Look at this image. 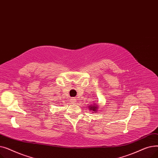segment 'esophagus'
Masks as SVG:
<instances>
[{"label": "esophagus", "instance_id": "1", "mask_svg": "<svg viewBox=\"0 0 158 158\" xmlns=\"http://www.w3.org/2000/svg\"><path fill=\"white\" fill-rule=\"evenodd\" d=\"M71 102H72L73 104H76V102H77V101H76V98H72V99H71Z\"/></svg>", "mask_w": 158, "mask_h": 158}]
</instances>
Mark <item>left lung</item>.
I'll return each mask as SVG.
<instances>
[{"mask_svg":"<svg viewBox=\"0 0 158 158\" xmlns=\"http://www.w3.org/2000/svg\"><path fill=\"white\" fill-rule=\"evenodd\" d=\"M89 109L91 110H92L93 111H95L97 109V106H92V107H89Z\"/></svg>","mask_w":158,"mask_h":158,"instance_id":"8db88e82","label":"left lung"}]
</instances>
